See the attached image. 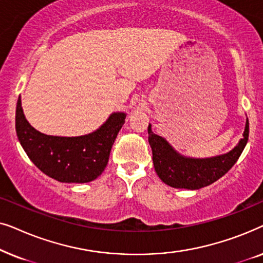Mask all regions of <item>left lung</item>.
I'll list each match as a JSON object with an SVG mask.
<instances>
[{"label":"left lung","instance_id":"left-lung-1","mask_svg":"<svg viewBox=\"0 0 263 263\" xmlns=\"http://www.w3.org/2000/svg\"><path fill=\"white\" fill-rule=\"evenodd\" d=\"M248 136L249 122L247 120L243 139L232 151L214 158L192 159L179 156L166 140L153 134L151 125H148V142L152 148L157 175L165 184L192 190L203 188L222 177L238 160L248 142Z\"/></svg>","mask_w":263,"mask_h":263}]
</instances>
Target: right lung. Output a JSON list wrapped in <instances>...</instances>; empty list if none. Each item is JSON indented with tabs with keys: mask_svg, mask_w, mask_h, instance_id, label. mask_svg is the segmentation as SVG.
I'll return each instance as SVG.
<instances>
[{
	"mask_svg": "<svg viewBox=\"0 0 263 263\" xmlns=\"http://www.w3.org/2000/svg\"><path fill=\"white\" fill-rule=\"evenodd\" d=\"M125 114L116 112L98 130L77 138L50 136L35 130L25 118L19 97L15 114L17 139L28 158L49 177L64 183H87L102 175L111 147L124 124Z\"/></svg>",
	"mask_w": 263,
	"mask_h": 263,
	"instance_id": "obj_1",
	"label": "right lung"
}]
</instances>
